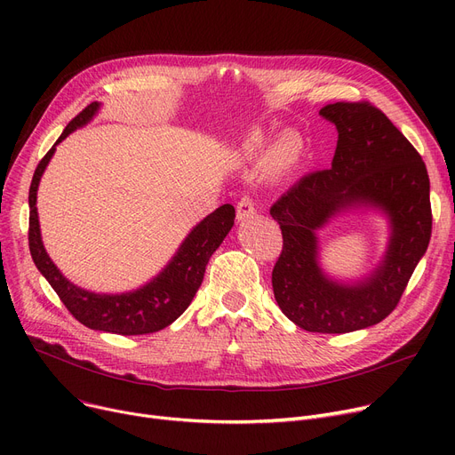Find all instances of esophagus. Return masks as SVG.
Masks as SVG:
<instances>
[{"label":"esophagus","instance_id":"34e87169","mask_svg":"<svg viewBox=\"0 0 455 455\" xmlns=\"http://www.w3.org/2000/svg\"><path fill=\"white\" fill-rule=\"evenodd\" d=\"M254 203L251 197H243L240 203H237V221H245L254 218Z\"/></svg>","mask_w":455,"mask_h":455}]
</instances>
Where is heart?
<instances>
[{
	"instance_id": "b5f03b06",
	"label": "heart",
	"mask_w": 455,
	"mask_h": 455,
	"mask_svg": "<svg viewBox=\"0 0 455 455\" xmlns=\"http://www.w3.org/2000/svg\"><path fill=\"white\" fill-rule=\"evenodd\" d=\"M245 151L249 155H261L264 153V146H261L259 140L251 138L245 143ZM295 155H297V148L291 140H280L269 149L271 164H273V167H276V170H283V167H288L295 160Z\"/></svg>"
}]
</instances>
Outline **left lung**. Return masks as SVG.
<instances>
[{"label":"left lung","instance_id":"1","mask_svg":"<svg viewBox=\"0 0 455 455\" xmlns=\"http://www.w3.org/2000/svg\"><path fill=\"white\" fill-rule=\"evenodd\" d=\"M319 114L336 125L331 167L302 177L271 206L283 247L273 269L282 314L319 333H347L384 321L432 237L429 179L420 155L391 119L367 101L333 103ZM350 209L388 220L385 256L362 279L338 281L318 261V232Z\"/></svg>","mask_w":455,"mask_h":455}]
</instances>
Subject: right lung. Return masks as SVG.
Wrapping results in <instances>:
<instances>
[{"instance_id":"right-lung-1","label":"right lung","mask_w":455,"mask_h":455,"mask_svg":"<svg viewBox=\"0 0 455 455\" xmlns=\"http://www.w3.org/2000/svg\"><path fill=\"white\" fill-rule=\"evenodd\" d=\"M100 108L101 103L93 101L71 119L55 146L36 165L29 188V251L36 269L52 283L68 312L81 324L92 330L119 333V336H141V333H153L170 326L184 314L204 278L210 256L218 251L234 227L235 210L232 204H223L206 215L189 230L167 266L138 290L125 293H95L69 282L45 252L36 212V191L59 143L74 131L90 124Z\"/></svg>"}]
</instances>
